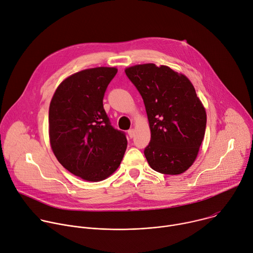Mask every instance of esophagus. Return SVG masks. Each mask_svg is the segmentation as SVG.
Segmentation results:
<instances>
[{
	"label": "esophagus",
	"instance_id": "obj_1",
	"mask_svg": "<svg viewBox=\"0 0 253 253\" xmlns=\"http://www.w3.org/2000/svg\"><path fill=\"white\" fill-rule=\"evenodd\" d=\"M128 135H129V137L130 138H133L134 136H135V129H130V130H128Z\"/></svg>",
	"mask_w": 253,
	"mask_h": 253
}]
</instances>
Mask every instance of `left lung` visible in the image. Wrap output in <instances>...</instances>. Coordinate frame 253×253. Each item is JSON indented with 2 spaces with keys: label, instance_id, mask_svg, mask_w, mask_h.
Listing matches in <instances>:
<instances>
[{
  "label": "left lung",
  "instance_id": "left-lung-1",
  "mask_svg": "<svg viewBox=\"0 0 253 253\" xmlns=\"http://www.w3.org/2000/svg\"><path fill=\"white\" fill-rule=\"evenodd\" d=\"M125 73L145 105L151 140L144 150L150 167L178 175L195 161L206 128L205 108L190 80L165 65L131 66Z\"/></svg>",
  "mask_w": 253,
  "mask_h": 253
}]
</instances>
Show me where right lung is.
Returning a JSON list of instances; mask_svg holds the SVG:
<instances>
[{
	"instance_id": "1",
	"label": "right lung",
	"mask_w": 253,
	"mask_h": 253,
	"mask_svg": "<svg viewBox=\"0 0 253 253\" xmlns=\"http://www.w3.org/2000/svg\"><path fill=\"white\" fill-rule=\"evenodd\" d=\"M116 67L85 69L64 79L49 108V139L57 160L69 172L99 182L120 166L127 148L123 132L114 129L103 107Z\"/></svg>"
}]
</instances>
